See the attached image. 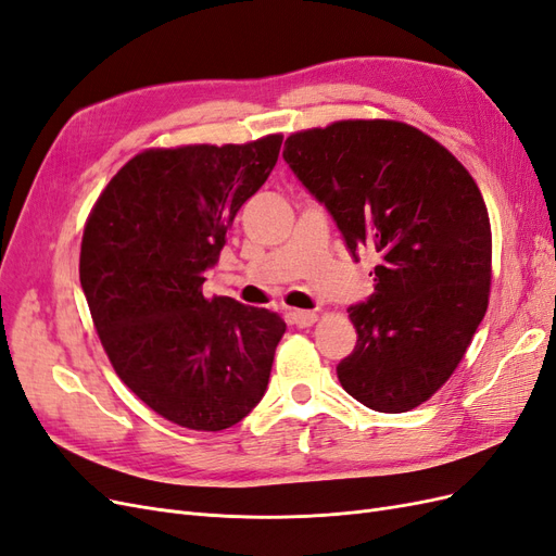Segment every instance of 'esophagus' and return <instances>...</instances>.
<instances>
[{"mask_svg":"<svg viewBox=\"0 0 556 556\" xmlns=\"http://www.w3.org/2000/svg\"><path fill=\"white\" fill-rule=\"evenodd\" d=\"M290 317H292V323H294L296 327H301V329L311 327V325L317 323V313H315V311H292Z\"/></svg>","mask_w":556,"mask_h":556,"instance_id":"34e87169","label":"esophagus"}]
</instances>
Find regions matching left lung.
<instances>
[{"mask_svg":"<svg viewBox=\"0 0 556 556\" xmlns=\"http://www.w3.org/2000/svg\"><path fill=\"white\" fill-rule=\"evenodd\" d=\"M285 162L341 229L350 255L374 252V294L350 306L357 345L336 374L378 413L441 390L482 323L492 229L476 180L406 123L341 121L296 131Z\"/></svg>","mask_w":556,"mask_h":556,"instance_id":"obj_1","label":"left lung"}]
</instances>
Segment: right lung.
I'll list each match as a JSON object with an SVG mask.
<instances>
[{"mask_svg": "<svg viewBox=\"0 0 556 556\" xmlns=\"http://www.w3.org/2000/svg\"><path fill=\"white\" fill-rule=\"evenodd\" d=\"M282 137L153 148L99 194L80 243V288L115 374L169 422L229 429L262 401L280 315L204 296L227 229L274 172Z\"/></svg>", "mask_w": 556, "mask_h": 556, "instance_id": "add662e5", "label": "right lung"}]
</instances>
